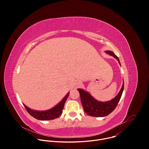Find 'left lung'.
Listing matches in <instances>:
<instances>
[{
	"label": "left lung",
	"mask_w": 149,
	"mask_h": 149,
	"mask_svg": "<svg viewBox=\"0 0 149 149\" xmlns=\"http://www.w3.org/2000/svg\"><path fill=\"white\" fill-rule=\"evenodd\" d=\"M105 52V53L116 58L119 62L120 65H121L118 58L112 51H106ZM77 90L79 93L81 101L85 112L88 115L92 117H105L113 112L117 107L123 92L124 81L122 88L118 93V95L113 100L107 102L98 101L96 100L94 97H93L87 91L80 88H78Z\"/></svg>",
	"instance_id": "left-lung-1"
}]
</instances>
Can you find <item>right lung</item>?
Here are the masks:
<instances>
[{
	"label": "right lung",
	"mask_w": 149,
	"mask_h": 149,
	"mask_svg": "<svg viewBox=\"0 0 149 149\" xmlns=\"http://www.w3.org/2000/svg\"><path fill=\"white\" fill-rule=\"evenodd\" d=\"M68 93L65 97L63 98L61 101L58 103L55 107H53L52 109L46 110V111H36L31 110V109L28 108L27 106H26L24 104V105L28 113L34 117L35 118L39 120H51L55 119L58 117H59L62 113V110L63 109V107H64L65 103L67 100V98L69 95Z\"/></svg>",
	"instance_id": "obj_1"
}]
</instances>
